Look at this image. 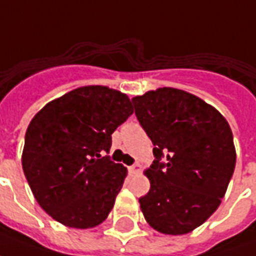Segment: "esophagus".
<instances>
[{
  "mask_svg": "<svg viewBox=\"0 0 256 256\" xmlns=\"http://www.w3.org/2000/svg\"><path fill=\"white\" fill-rule=\"evenodd\" d=\"M128 169H130V172H132V173H140L141 165H140V164H134V165L130 166Z\"/></svg>",
  "mask_w": 256,
  "mask_h": 256,
  "instance_id": "obj_1",
  "label": "esophagus"
}]
</instances>
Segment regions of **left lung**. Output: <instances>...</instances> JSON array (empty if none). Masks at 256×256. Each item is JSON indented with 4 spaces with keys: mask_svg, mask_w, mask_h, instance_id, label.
<instances>
[{
    "mask_svg": "<svg viewBox=\"0 0 256 256\" xmlns=\"http://www.w3.org/2000/svg\"><path fill=\"white\" fill-rule=\"evenodd\" d=\"M132 102L155 156L146 170L151 188L138 200L144 218L159 233H190L226 194L236 168L232 128L212 105L178 88L148 91Z\"/></svg>",
    "mask_w": 256,
    "mask_h": 256,
    "instance_id": "left-lung-1",
    "label": "left lung"
}]
</instances>
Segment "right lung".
I'll return each instance as SVG.
<instances>
[{"mask_svg":"<svg viewBox=\"0 0 256 256\" xmlns=\"http://www.w3.org/2000/svg\"><path fill=\"white\" fill-rule=\"evenodd\" d=\"M132 114L128 96L105 86L74 88L36 114L22 166L37 202L52 219L91 228L108 218L128 169L102 154Z\"/></svg>","mask_w":256,"mask_h":256,"instance_id":"right-lung-1","label":"right lung"}]
</instances>
